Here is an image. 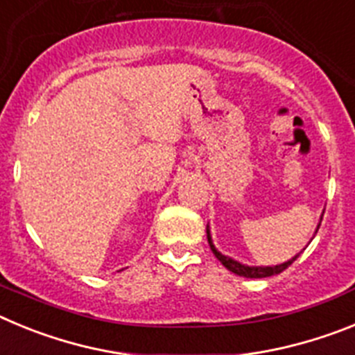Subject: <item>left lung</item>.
<instances>
[{
  "label": "left lung",
  "instance_id": "8db88e82",
  "mask_svg": "<svg viewBox=\"0 0 355 355\" xmlns=\"http://www.w3.org/2000/svg\"><path fill=\"white\" fill-rule=\"evenodd\" d=\"M320 227V225H318ZM206 234H208V243L209 247H211L213 254H215V258L218 259V261L222 263V265L227 268V270H231L233 274L236 275H241V277H250V279H261V277H270V275H277L281 274L283 270H286L288 266L291 265V263L295 261V259L299 258V254L295 256V258H291L290 261L283 263V265H275V266H247V265H241V263L234 261V259L227 258V256H224V254H220L218 250L215 249V245H213L211 241V236H209V227H206Z\"/></svg>",
  "mask_w": 355,
  "mask_h": 355
}]
</instances>
